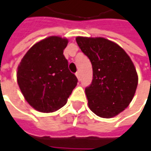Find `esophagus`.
<instances>
[{"mask_svg":"<svg viewBox=\"0 0 151 151\" xmlns=\"http://www.w3.org/2000/svg\"><path fill=\"white\" fill-rule=\"evenodd\" d=\"M76 76H77V78H78V79L79 81L81 80V75H80V72L79 71H77V73H75Z\"/></svg>","mask_w":151,"mask_h":151,"instance_id":"obj_1","label":"esophagus"}]
</instances>
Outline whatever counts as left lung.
Wrapping results in <instances>:
<instances>
[{
	"label": "left lung",
	"instance_id": "1",
	"mask_svg": "<svg viewBox=\"0 0 151 151\" xmlns=\"http://www.w3.org/2000/svg\"><path fill=\"white\" fill-rule=\"evenodd\" d=\"M93 69V80L85 89L90 109L103 118H111L129 105L138 77L133 61L118 44L104 38H76Z\"/></svg>",
	"mask_w": 151,
	"mask_h": 151
}]
</instances>
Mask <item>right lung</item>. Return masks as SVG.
Here are the masks:
<instances>
[{
    "label": "right lung",
    "instance_id": "obj_1",
    "mask_svg": "<svg viewBox=\"0 0 151 151\" xmlns=\"http://www.w3.org/2000/svg\"><path fill=\"white\" fill-rule=\"evenodd\" d=\"M68 40L50 36L31 47L18 67L17 80L25 99L35 110L62 108L78 83L63 55Z\"/></svg>",
    "mask_w": 151,
    "mask_h": 151
}]
</instances>
